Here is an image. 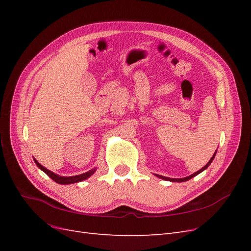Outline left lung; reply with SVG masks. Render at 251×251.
Instances as JSON below:
<instances>
[{"label": "left lung", "instance_id": "obj_1", "mask_svg": "<svg viewBox=\"0 0 251 251\" xmlns=\"http://www.w3.org/2000/svg\"><path fill=\"white\" fill-rule=\"evenodd\" d=\"M216 153H217V151H216ZM216 153L214 154V156H212L211 158H210V160L208 161V163L204 166V168H202L201 170H199L198 172H196L195 174H193V175H191V176H188V177H185V178H181V179H173V178H168V177H163V176H160V175H156V176L158 177V178H161V179H163V180H168V181H172V182H183V181H187V180H189V179H192L193 177H195V176H197V175L198 174H200L201 172H203L204 170H206L208 166H209V164L211 163V161L214 160V158H215V156H216Z\"/></svg>", "mask_w": 251, "mask_h": 251}]
</instances>
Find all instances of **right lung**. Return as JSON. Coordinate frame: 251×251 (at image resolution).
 <instances>
[{
    "label": "right lung",
    "instance_id": "right-lung-1",
    "mask_svg": "<svg viewBox=\"0 0 251 251\" xmlns=\"http://www.w3.org/2000/svg\"><path fill=\"white\" fill-rule=\"evenodd\" d=\"M34 161L36 163V165L39 166V169H41L44 173H46L48 176L53 180L55 181L56 183L58 184H71V183H76V182H80L82 180H86L87 178H89L90 176H92V175L94 174L95 172V169L91 170L85 174H81V175H77V176H72V177H60V176H57V175H55L54 173H52L50 171H48L46 168H44V166L42 164H40L39 162H37L35 159Z\"/></svg>",
    "mask_w": 251,
    "mask_h": 251
}]
</instances>
